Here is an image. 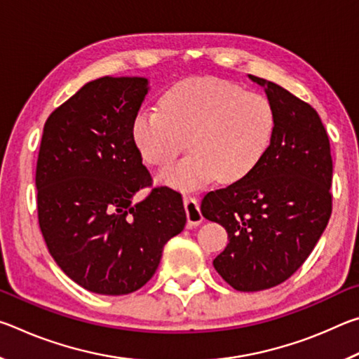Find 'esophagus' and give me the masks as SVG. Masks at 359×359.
<instances>
[{"label": "esophagus", "instance_id": "1", "mask_svg": "<svg viewBox=\"0 0 359 359\" xmlns=\"http://www.w3.org/2000/svg\"><path fill=\"white\" fill-rule=\"evenodd\" d=\"M184 205H185V212H187L188 226H198V224L203 222V214H201V210H199L198 199L194 196H188V194H185Z\"/></svg>", "mask_w": 359, "mask_h": 359}]
</instances>
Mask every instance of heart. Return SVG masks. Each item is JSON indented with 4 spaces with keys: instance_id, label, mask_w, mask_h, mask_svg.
Segmentation results:
<instances>
[{
    "instance_id": "1",
    "label": "heart",
    "mask_w": 359,
    "mask_h": 359,
    "mask_svg": "<svg viewBox=\"0 0 359 359\" xmlns=\"http://www.w3.org/2000/svg\"><path fill=\"white\" fill-rule=\"evenodd\" d=\"M274 109L264 95L220 79H187L161 96V109H141L133 141L150 166H165L185 149L191 155L158 174L163 184L194 190L214 179L234 184L263 160L274 135Z\"/></svg>"
}]
</instances>
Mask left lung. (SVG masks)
<instances>
[{"instance_id":"left-lung-1","label":"left lung","mask_w":359,"mask_h":359,"mask_svg":"<svg viewBox=\"0 0 359 359\" xmlns=\"http://www.w3.org/2000/svg\"><path fill=\"white\" fill-rule=\"evenodd\" d=\"M274 109V135L253 171L210 191L203 215L226 229L215 271L238 291L290 278L317 245L332 210L330 139L317 111L274 82L248 74Z\"/></svg>"}]
</instances>
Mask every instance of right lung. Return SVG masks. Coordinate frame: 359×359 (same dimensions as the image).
<instances>
[{"label": "right lung", "mask_w": 359, "mask_h": 359, "mask_svg": "<svg viewBox=\"0 0 359 359\" xmlns=\"http://www.w3.org/2000/svg\"><path fill=\"white\" fill-rule=\"evenodd\" d=\"M145 77H101L50 114L36 166L38 218L48 252L92 293L128 294L147 283L163 247L187 223L180 193L151 188L131 125Z\"/></svg>", "instance_id": "1"}]
</instances>
